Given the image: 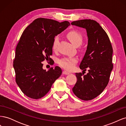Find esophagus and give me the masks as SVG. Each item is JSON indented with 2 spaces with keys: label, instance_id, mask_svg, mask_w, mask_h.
<instances>
[{
  "label": "esophagus",
  "instance_id": "1",
  "mask_svg": "<svg viewBox=\"0 0 126 126\" xmlns=\"http://www.w3.org/2000/svg\"><path fill=\"white\" fill-rule=\"evenodd\" d=\"M63 75H69V74H70V72H68V71H67L66 70H64V71H63Z\"/></svg>",
  "mask_w": 126,
  "mask_h": 126
}]
</instances>
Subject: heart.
I'll list each match as a JSON object with an SVG mask.
<instances>
[{
    "label": "heart",
    "mask_w": 126,
    "mask_h": 126,
    "mask_svg": "<svg viewBox=\"0 0 126 126\" xmlns=\"http://www.w3.org/2000/svg\"><path fill=\"white\" fill-rule=\"evenodd\" d=\"M66 36L69 40L75 46H78L81 44L83 41L82 35L79 32L76 31V30H71V31L67 33ZM59 39V37L57 36L54 38V39L53 40L52 48L54 51L56 50ZM77 62L78 59L75 57H64L59 59L58 63L61 67L63 68L64 69L70 71L74 69L75 65Z\"/></svg>",
    "instance_id": "obj_1"
}]
</instances>
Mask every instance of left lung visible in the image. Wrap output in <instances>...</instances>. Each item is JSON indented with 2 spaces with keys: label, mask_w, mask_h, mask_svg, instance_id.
Segmentation results:
<instances>
[{
  "label": "left lung",
  "mask_w": 126,
  "mask_h": 126,
  "mask_svg": "<svg viewBox=\"0 0 126 126\" xmlns=\"http://www.w3.org/2000/svg\"><path fill=\"white\" fill-rule=\"evenodd\" d=\"M72 25L86 29L88 46L85 55L80 64L81 72L76 73L77 81L72 91L83 100H92L104 90L109 82L113 68V49L107 34L99 24L91 19L72 22ZM89 69V73L83 72Z\"/></svg>",
  "instance_id": "1"
}]
</instances>
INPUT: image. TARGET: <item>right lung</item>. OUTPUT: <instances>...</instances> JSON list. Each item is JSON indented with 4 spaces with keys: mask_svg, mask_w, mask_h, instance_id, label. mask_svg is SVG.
<instances>
[{
    "mask_svg": "<svg viewBox=\"0 0 126 126\" xmlns=\"http://www.w3.org/2000/svg\"><path fill=\"white\" fill-rule=\"evenodd\" d=\"M70 25L67 21L59 22L39 18L22 32L16 48L13 66L17 84L26 96L34 99L43 97L62 75L59 67L46 71L41 62L51 59L55 37Z\"/></svg>",
    "mask_w": 126,
    "mask_h": 126,
    "instance_id": "right-lung-1",
    "label": "right lung"
}]
</instances>
